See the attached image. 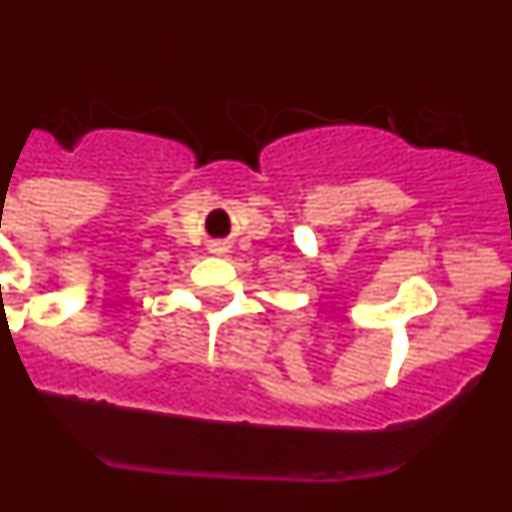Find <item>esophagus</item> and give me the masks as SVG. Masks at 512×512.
I'll list each match as a JSON object with an SVG mask.
<instances>
[{
    "instance_id": "34e87169",
    "label": "esophagus",
    "mask_w": 512,
    "mask_h": 512,
    "mask_svg": "<svg viewBox=\"0 0 512 512\" xmlns=\"http://www.w3.org/2000/svg\"><path fill=\"white\" fill-rule=\"evenodd\" d=\"M212 246H215V251H228V246H225V243H212Z\"/></svg>"
}]
</instances>
